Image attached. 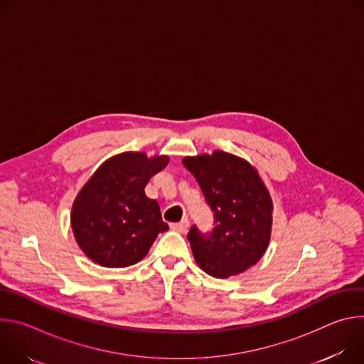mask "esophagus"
<instances>
[{"instance_id": "1", "label": "esophagus", "mask_w": 364, "mask_h": 364, "mask_svg": "<svg viewBox=\"0 0 364 364\" xmlns=\"http://www.w3.org/2000/svg\"><path fill=\"white\" fill-rule=\"evenodd\" d=\"M188 228H190V222L187 219H183L181 222L171 225V229L178 232V233H186L188 230Z\"/></svg>"}]
</instances>
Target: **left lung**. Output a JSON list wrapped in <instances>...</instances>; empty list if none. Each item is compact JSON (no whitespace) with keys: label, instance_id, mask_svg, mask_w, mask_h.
Wrapping results in <instances>:
<instances>
[{"label":"left lung","instance_id":"1","mask_svg":"<svg viewBox=\"0 0 364 364\" xmlns=\"http://www.w3.org/2000/svg\"><path fill=\"white\" fill-rule=\"evenodd\" d=\"M215 212V229L187 235L200 269L215 278L239 275L268 249L274 203L257 170L237 155L213 151L183 159Z\"/></svg>","mask_w":364,"mask_h":364}]
</instances>
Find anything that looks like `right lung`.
<instances>
[{
    "instance_id": "1",
    "label": "right lung",
    "mask_w": 364,
    "mask_h": 364,
    "mask_svg": "<svg viewBox=\"0 0 364 364\" xmlns=\"http://www.w3.org/2000/svg\"><path fill=\"white\" fill-rule=\"evenodd\" d=\"M168 155L125 151L114 155L77 193L70 225L82 252L105 268L144 259L160 232L168 230L157 200L145 196L149 178L167 167Z\"/></svg>"
}]
</instances>
